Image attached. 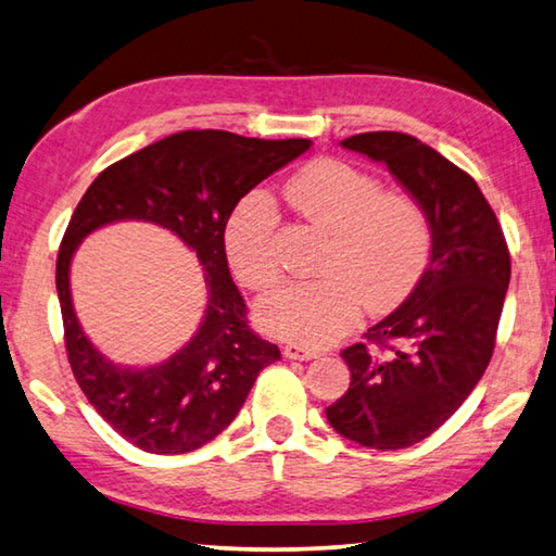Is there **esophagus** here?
Instances as JSON below:
<instances>
[{
  "mask_svg": "<svg viewBox=\"0 0 556 556\" xmlns=\"http://www.w3.org/2000/svg\"><path fill=\"white\" fill-rule=\"evenodd\" d=\"M285 357L304 362V359H318L320 352L308 348V345H299V342H289V345H285Z\"/></svg>",
  "mask_w": 556,
  "mask_h": 556,
  "instance_id": "34e87169",
  "label": "esophagus"
}]
</instances>
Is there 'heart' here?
Instances as JSON below:
<instances>
[{"label":"heart","instance_id":"b5f03b06","mask_svg":"<svg viewBox=\"0 0 556 556\" xmlns=\"http://www.w3.org/2000/svg\"><path fill=\"white\" fill-rule=\"evenodd\" d=\"M289 206L326 236L316 271L260 301V320L279 338L328 345L359 320L362 306L396 308L418 285L430 257V220L416 199L381 191V181L342 160H316L285 189ZM279 211L262 189L230 208L224 245L236 277L267 289L281 275Z\"/></svg>","mask_w":556,"mask_h":556}]
</instances>
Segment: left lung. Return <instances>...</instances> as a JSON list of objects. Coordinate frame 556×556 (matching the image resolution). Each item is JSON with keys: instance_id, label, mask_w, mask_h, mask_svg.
<instances>
[{"instance_id": "1", "label": "left lung", "mask_w": 556, "mask_h": 556, "mask_svg": "<svg viewBox=\"0 0 556 556\" xmlns=\"http://www.w3.org/2000/svg\"><path fill=\"white\" fill-rule=\"evenodd\" d=\"M389 167L430 220V265L410 296L340 352L350 389L326 408L342 438L401 450L432 435L486 371L510 281V252L473 177L418 138L371 130L342 140Z\"/></svg>"}]
</instances>
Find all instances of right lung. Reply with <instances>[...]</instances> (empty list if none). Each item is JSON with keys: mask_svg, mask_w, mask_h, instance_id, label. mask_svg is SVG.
I'll return each instance as SVG.
<instances>
[{"mask_svg": "<svg viewBox=\"0 0 556 556\" xmlns=\"http://www.w3.org/2000/svg\"><path fill=\"white\" fill-rule=\"evenodd\" d=\"M308 148L306 138L181 130L109 165L79 199L55 265L67 362L87 401L130 445L150 454L199 450L233 422L260 371L281 359L279 348L250 328L228 269L224 230L240 197ZM128 217L185 239L205 267L210 291L198 336L163 366L146 370H121L99 356L68 299L74 248L92 229Z\"/></svg>", "mask_w": 556, "mask_h": 556, "instance_id": "obj_1", "label": "right lung"}]
</instances>
